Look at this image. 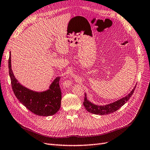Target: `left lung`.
<instances>
[{"label":"left lung","instance_id":"left-lung-1","mask_svg":"<svg viewBox=\"0 0 150 150\" xmlns=\"http://www.w3.org/2000/svg\"><path fill=\"white\" fill-rule=\"evenodd\" d=\"M136 85H135L133 89L131 91V92L125 97H122V99L112 102V103L104 105H99L92 103V102H91L89 100L87 99V94L86 93H85L83 105L85 109H86L88 112L93 114L106 115L115 112V111L117 110L121 106L125 105V103L127 102V101L130 99L131 97L134 93V91L136 88Z\"/></svg>","mask_w":150,"mask_h":150}]
</instances>
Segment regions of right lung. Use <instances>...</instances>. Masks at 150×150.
<instances>
[{"instance_id": "right-lung-1", "label": "right lung", "mask_w": 150, "mask_h": 150, "mask_svg": "<svg viewBox=\"0 0 150 150\" xmlns=\"http://www.w3.org/2000/svg\"><path fill=\"white\" fill-rule=\"evenodd\" d=\"M11 54L8 58V72L14 95L21 104L31 112L40 116H50L56 114L61 107L62 92L57 76L46 91L38 92L24 86L19 82L11 68Z\"/></svg>"}]
</instances>
